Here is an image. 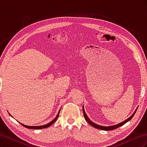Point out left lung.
<instances>
[{"instance_id":"1","label":"left lung","mask_w":147,"mask_h":147,"mask_svg":"<svg viewBox=\"0 0 147 147\" xmlns=\"http://www.w3.org/2000/svg\"><path fill=\"white\" fill-rule=\"evenodd\" d=\"M137 110L135 111V112L133 113L131 116L127 118L126 120H125V121H124L123 122L121 123H119L118 124H117V125H115V126H100V125H98V124H95L94 123H93L92 121H91V120L88 118V117H87V115L85 113V112H84V110L83 107V115H84V118H85L86 121L90 124V125H91L92 127H94L95 128H97V129H101V130H104V131H111V130H113V129H117L120 126H123V124H125L126 123H127V121H129L130 119H131L132 118V117H134V115H135L136 112Z\"/></svg>"}]
</instances>
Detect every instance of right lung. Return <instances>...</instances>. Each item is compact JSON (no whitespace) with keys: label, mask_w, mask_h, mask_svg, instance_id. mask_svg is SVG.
<instances>
[{"label":"right lung","mask_w":147,"mask_h":147,"mask_svg":"<svg viewBox=\"0 0 147 147\" xmlns=\"http://www.w3.org/2000/svg\"><path fill=\"white\" fill-rule=\"evenodd\" d=\"M59 112H60V110L59 111V113H57V116H56V117L53 120V121H51L50 123H48V124H45V125H43V126H26V125H24V124H21V123H20V124H21V125L22 126H23L24 127H26V128H29V129H44V128H47V127H49V126H50L51 125H52V124L54 123L56 121V119H57V118H58V117H59Z\"/></svg>","instance_id":"obj_1"}]
</instances>
